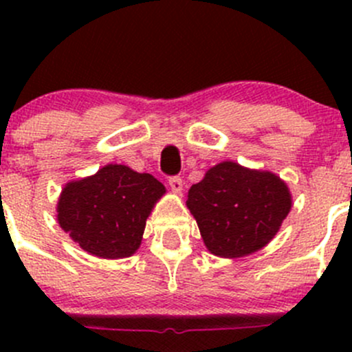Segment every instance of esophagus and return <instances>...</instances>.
<instances>
[{
    "label": "esophagus",
    "instance_id": "34e87169",
    "mask_svg": "<svg viewBox=\"0 0 352 352\" xmlns=\"http://www.w3.org/2000/svg\"><path fill=\"white\" fill-rule=\"evenodd\" d=\"M168 186H170V189H172V192L182 194L184 182H182V179H180V177H170V179H168Z\"/></svg>",
    "mask_w": 352,
    "mask_h": 352
}]
</instances>
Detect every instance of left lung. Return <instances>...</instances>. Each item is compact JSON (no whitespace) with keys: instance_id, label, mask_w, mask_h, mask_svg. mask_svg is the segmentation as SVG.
I'll list each match as a JSON object with an SVG mask.
<instances>
[{"instance_id":"8db88e82","label":"left lung","mask_w":352,"mask_h":352,"mask_svg":"<svg viewBox=\"0 0 352 352\" xmlns=\"http://www.w3.org/2000/svg\"><path fill=\"white\" fill-rule=\"evenodd\" d=\"M186 204L206 248L218 257L239 258L274 239L293 199L276 173L221 162L190 187Z\"/></svg>"}]
</instances>
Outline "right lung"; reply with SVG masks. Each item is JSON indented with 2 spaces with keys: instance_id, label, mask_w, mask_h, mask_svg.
<instances>
[{
  "instance_id": "add662e5",
  "label": "right lung",
  "mask_w": 352,
  "mask_h": 352,
  "mask_svg": "<svg viewBox=\"0 0 352 352\" xmlns=\"http://www.w3.org/2000/svg\"><path fill=\"white\" fill-rule=\"evenodd\" d=\"M150 173L109 163L97 173L71 180L58 201V223L88 254L124 258L136 254L148 216L165 194Z\"/></svg>"
}]
</instances>
